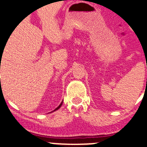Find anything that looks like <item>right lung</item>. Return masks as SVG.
I'll use <instances>...</instances> for the list:
<instances>
[{
    "mask_svg": "<svg viewBox=\"0 0 147 147\" xmlns=\"http://www.w3.org/2000/svg\"><path fill=\"white\" fill-rule=\"evenodd\" d=\"M62 103H63V101H62V102H61V103L60 105H59V106H58V107H57V108H55V110H54V111H53H53H56V110L59 109V108H61V105H62Z\"/></svg>",
    "mask_w": 147,
    "mask_h": 147,
    "instance_id": "add662e5",
    "label": "right lung"
}]
</instances>
